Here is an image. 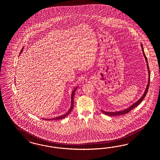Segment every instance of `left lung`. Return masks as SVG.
<instances>
[{
  "label": "left lung",
  "mask_w": 160,
  "mask_h": 160,
  "mask_svg": "<svg viewBox=\"0 0 160 160\" xmlns=\"http://www.w3.org/2000/svg\"><path fill=\"white\" fill-rule=\"evenodd\" d=\"M141 48L142 49V53L144 55V57L145 58V62L147 63V71H148V83L147 84V86L145 87V91L143 93V94L142 95V96L137 101L135 102L134 103H133L132 104H131L130 106L129 107H127L126 109H124V110H120V111H117V112H105V111H103L101 110L102 112L104 113V114L107 115L108 116H120V115H123V114H125L126 113L128 112H130L132 109H133L134 108H135L136 106H137L141 102H142L143 100V99L144 98V97H145L147 92H148V88L150 86V69H149V67H148V60H147V58H146V56H145V53H144V49H143V47H142V45L141 44Z\"/></svg>",
  "instance_id": "8db88e82"
}]
</instances>
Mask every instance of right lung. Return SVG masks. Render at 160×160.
<instances>
[{
    "mask_svg": "<svg viewBox=\"0 0 160 160\" xmlns=\"http://www.w3.org/2000/svg\"><path fill=\"white\" fill-rule=\"evenodd\" d=\"M23 48L22 49V52H23ZM21 53H22V52H21ZM78 86H77L76 87H75L74 88V89L73 90V92H72V96H71V106H70V109L68 110V112H66V113H65L64 114H63V115H62V116H60L56 117H55V118H43V120H61V119H63V118H64L65 117H66L68 116V115L70 113V112L72 111V110H73V104H74V94H75V92H76V90L78 89Z\"/></svg>",
    "mask_w": 160,
    "mask_h": 160,
    "instance_id": "add662e5",
    "label": "right lung"
}]
</instances>
